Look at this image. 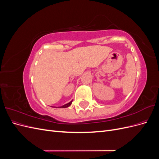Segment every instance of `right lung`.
<instances>
[{"mask_svg": "<svg viewBox=\"0 0 159 159\" xmlns=\"http://www.w3.org/2000/svg\"><path fill=\"white\" fill-rule=\"evenodd\" d=\"M71 103H72V101H71V102H69L68 103L65 104V105H62V106H61V107H57V108H66V107H68L70 106V105H71Z\"/></svg>", "mask_w": 159, "mask_h": 159, "instance_id": "right-lung-1", "label": "right lung"}]
</instances>
